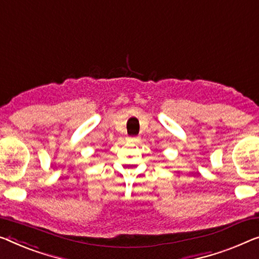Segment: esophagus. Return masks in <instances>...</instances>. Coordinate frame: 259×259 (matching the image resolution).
I'll return each mask as SVG.
<instances>
[{
    "mask_svg": "<svg viewBox=\"0 0 259 259\" xmlns=\"http://www.w3.org/2000/svg\"><path fill=\"white\" fill-rule=\"evenodd\" d=\"M130 141H138L140 140V137H129Z\"/></svg>",
    "mask_w": 259,
    "mask_h": 259,
    "instance_id": "obj_1",
    "label": "esophagus"
}]
</instances>
